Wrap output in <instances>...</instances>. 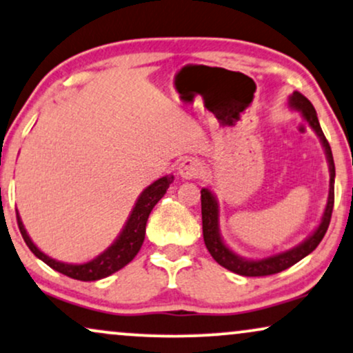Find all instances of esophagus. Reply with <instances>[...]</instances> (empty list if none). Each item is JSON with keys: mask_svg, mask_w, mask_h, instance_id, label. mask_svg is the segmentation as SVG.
I'll list each match as a JSON object with an SVG mask.
<instances>
[{"mask_svg": "<svg viewBox=\"0 0 353 353\" xmlns=\"http://www.w3.org/2000/svg\"><path fill=\"white\" fill-rule=\"evenodd\" d=\"M203 165L198 159L194 157H185L180 163H178V175L185 180H191V178H196L201 173Z\"/></svg>", "mask_w": 353, "mask_h": 353, "instance_id": "esophagus-1", "label": "esophagus"}]
</instances>
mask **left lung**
Returning a JSON list of instances; mask_svg holds the SVG:
<instances>
[{
  "instance_id": "obj_1",
  "label": "left lung",
  "mask_w": 353,
  "mask_h": 353,
  "mask_svg": "<svg viewBox=\"0 0 353 353\" xmlns=\"http://www.w3.org/2000/svg\"><path fill=\"white\" fill-rule=\"evenodd\" d=\"M288 106L291 110L298 111L299 114L307 124L311 125V129L314 130L316 136L319 137L321 143H323V149L329 163V196L327 204H325V210L321 217V223L317 224V228L312 230L311 236H307L301 243H298L293 249L280 252V254L265 256V259H245V256L237 255L232 249H229L225 245L224 239L221 237V229H219V203L214 193L210 188L201 190V214H203V237L204 243H206V249L210 250L212 259L216 260L221 267L230 270V272L237 273L242 276H267L273 275V273H280L283 270L290 268L291 265L298 263L299 260H303L304 256L310 255L312 250L319 245V242L323 241V237L327 232L330 216H332V208H334V178H336V167H334V157L330 145L325 139L323 129H321L319 119H317L316 110L312 106L310 99L303 97L298 91H293V94H290L288 98Z\"/></svg>"
}]
</instances>
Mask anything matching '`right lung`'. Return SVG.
I'll return each instance as SVG.
<instances>
[{
	"instance_id": "1",
	"label": "right lung",
	"mask_w": 353,
	"mask_h": 353,
	"mask_svg": "<svg viewBox=\"0 0 353 353\" xmlns=\"http://www.w3.org/2000/svg\"><path fill=\"white\" fill-rule=\"evenodd\" d=\"M172 183L173 175H167L159 178L154 183L147 186V188L139 194L137 201L134 204L132 211H130L128 221H125L124 228L119 232V236L116 237V241L98 256H94L93 260L85 263L60 262V260H55L47 254H43L36 243L32 242V239L29 237L28 230H26L23 221H21L19 212L16 210L17 225H19L24 242L28 243L30 252H32L37 259H41L43 263H47L50 268H54L55 272L63 273V275L70 276L73 280L97 281L101 280V278L112 275L117 270L124 268L129 262H132L134 256L137 255L139 250H141L143 239H145V224L147 219H149L150 211L154 210L155 204L163 198V194L167 193L168 186Z\"/></svg>"
}]
</instances>
